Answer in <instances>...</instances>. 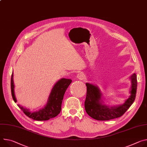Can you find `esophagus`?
Here are the masks:
<instances>
[{"mask_svg": "<svg viewBox=\"0 0 147 147\" xmlns=\"http://www.w3.org/2000/svg\"><path fill=\"white\" fill-rule=\"evenodd\" d=\"M84 74L83 73H79L77 75V77L80 79V80H83L84 78Z\"/></svg>", "mask_w": 147, "mask_h": 147, "instance_id": "obj_1", "label": "esophagus"}]
</instances>
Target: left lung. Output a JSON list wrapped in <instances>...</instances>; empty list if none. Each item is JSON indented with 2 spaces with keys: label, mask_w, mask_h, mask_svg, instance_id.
<instances>
[{
  "label": "left lung",
  "mask_w": 147,
  "mask_h": 147,
  "mask_svg": "<svg viewBox=\"0 0 147 147\" xmlns=\"http://www.w3.org/2000/svg\"><path fill=\"white\" fill-rule=\"evenodd\" d=\"M131 87L130 96L121 105L109 107L102 103V93L100 88L92 84L86 83L87 94L84 102L86 113L89 116L99 121H106L122 116L134 102L137 92V75L134 73L131 77Z\"/></svg>",
  "instance_id": "1"
}]
</instances>
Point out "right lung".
Wrapping results in <instances>:
<instances>
[{"label":"right lung","instance_id":"1","mask_svg":"<svg viewBox=\"0 0 147 147\" xmlns=\"http://www.w3.org/2000/svg\"><path fill=\"white\" fill-rule=\"evenodd\" d=\"M13 74L12 73L11 77V92L13 100L16 102L17 100L15 96V85L13 83ZM71 82L72 80L71 79L63 78L59 80L53 86L46 105L45 106V107L38 111L31 112L29 109H25L20 105H18L26 115L34 120L46 121V120L54 118L60 113L64 93Z\"/></svg>","mask_w":147,"mask_h":147}]
</instances>
